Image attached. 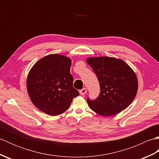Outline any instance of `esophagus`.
Returning a JSON list of instances; mask_svg holds the SVG:
<instances>
[{"mask_svg": "<svg viewBox=\"0 0 159 159\" xmlns=\"http://www.w3.org/2000/svg\"><path fill=\"white\" fill-rule=\"evenodd\" d=\"M80 95H84V94H85L87 93V89L86 88H83L81 90H80L79 92Z\"/></svg>", "mask_w": 159, "mask_h": 159, "instance_id": "esophagus-1", "label": "esophagus"}]
</instances>
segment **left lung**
Instances as JSON below:
<instances>
[{"label":"left lung","mask_w":159,"mask_h":159,"mask_svg":"<svg viewBox=\"0 0 159 159\" xmlns=\"http://www.w3.org/2000/svg\"><path fill=\"white\" fill-rule=\"evenodd\" d=\"M87 62L97 76L100 87L96 100L87 99L92 110L109 117L126 109L138 89L137 78L133 69L123 60L115 57H89Z\"/></svg>","instance_id":"left-lung-1"}]
</instances>
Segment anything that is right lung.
I'll list each match as a JSON object with an SVG mask.
<instances>
[{"mask_svg": "<svg viewBox=\"0 0 159 159\" xmlns=\"http://www.w3.org/2000/svg\"><path fill=\"white\" fill-rule=\"evenodd\" d=\"M72 60L59 54L39 59L28 74L27 92L31 102L43 113L58 116L68 109L79 92L73 87Z\"/></svg>", "mask_w": 159, "mask_h": 159, "instance_id": "1", "label": "right lung"}]
</instances>
